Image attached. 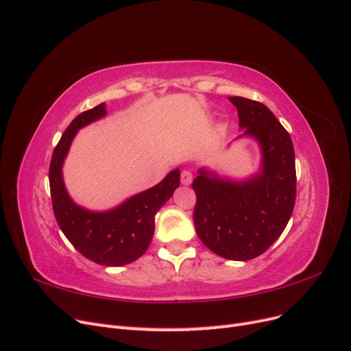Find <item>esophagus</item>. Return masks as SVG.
<instances>
[{"label": "esophagus", "mask_w": 351, "mask_h": 351, "mask_svg": "<svg viewBox=\"0 0 351 351\" xmlns=\"http://www.w3.org/2000/svg\"><path fill=\"white\" fill-rule=\"evenodd\" d=\"M192 182H193V174L190 173V171H187V169L182 171V184L189 186V184H192Z\"/></svg>", "instance_id": "esophagus-1"}]
</instances>
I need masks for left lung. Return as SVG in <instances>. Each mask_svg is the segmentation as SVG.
Masks as SVG:
<instances>
[{
  "instance_id": "1",
  "label": "left lung",
  "mask_w": 351,
  "mask_h": 351,
  "mask_svg": "<svg viewBox=\"0 0 351 351\" xmlns=\"http://www.w3.org/2000/svg\"><path fill=\"white\" fill-rule=\"evenodd\" d=\"M239 112L237 139L252 137L261 147V168L243 180L199 168L193 180L195 228L205 246L230 261H250L277 240L295 202V162L290 134L258 101L230 97Z\"/></svg>"
}]
</instances>
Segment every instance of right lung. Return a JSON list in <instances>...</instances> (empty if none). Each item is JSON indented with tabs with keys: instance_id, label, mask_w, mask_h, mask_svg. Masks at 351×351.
Segmentation results:
<instances>
[{
	"instance_id": "right-lung-1",
	"label": "right lung",
	"mask_w": 351,
	"mask_h": 351,
	"mask_svg": "<svg viewBox=\"0 0 351 351\" xmlns=\"http://www.w3.org/2000/svg\"><path fill=\"white\" fill-rule=\"evenodd\" d=\"M107 115L105 102L79 114L61 136L49 165L52 209L61 231L84 258L123 267L139 259L149 247L155 231V215L180 186V169L169 171L161 183L133 195L110 210H90L74 202L62 178V165L77 132Z\"/></svg>"
}]
</instances>
